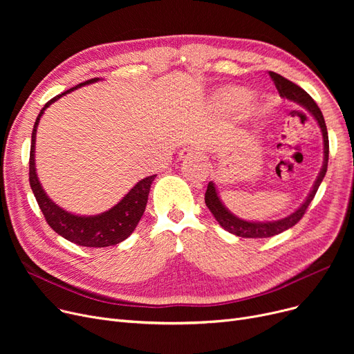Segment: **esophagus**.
Instances as JSON below:
<instances>
[{"mask_svg": "<svg viewBox=\"0 0 354 354\" xmlns=\"http://www.w3.org/2000/svg\"><path fill=\"white\" fill-rule=\"evenodd\" d=\"M201 156L199 147L196 146H183L179 151V158L180 159H196Z\"/></svg>", "mask_w": 354, "mask_h": 354, "instance_id": "1", "label": "esophagus"}]
</instances>
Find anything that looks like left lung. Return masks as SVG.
<instances>
[{"label":"left lung","mask_w":354,"mask_h":354,"mask_svg":"<svg viewBox=\"0 0 354 354\" xmlns=\"http://www.w3.org/2000/svg\"><path fill=\"white\" fill-rule=\"evenodd\" d=\"M270 77L272 79L278 93H280V96L291 100L294 103H299L300 106H303L304 109H307L310 113L314 116V119L317 120L320 129H322V133H323V143H324V162L322 166V171L315 179L314 185H313V189L308 194L307 199L303 202V205L297 209L295 212H292L291 215L283 218V219H278V221H271V222H250V221H244L238 216H235L234 214H231L225 207L224 203L221 202L218 192L215 189V185L214 182L208 183V188L205 192V203L207 207L209 208V211L212 212V215L215 216V219L218 221V224L227 230L228 232L236 235V236H243V238H268V236H274L277 234H281L283 231L294 227L297 222H299L303 215L306 214L308 205L311 203L313 198L315 196V192H317L320 183L327 172V163H328V135H327V127H326V122L323 118V113L320 107L317 106L311 96L308 95L307 91H304L300 86L294 84L292 82L287 80L286 77L280 76V74H277L274 71H270Z\"/></svg>","instance_id":"left-lung-1"}]
</instances>
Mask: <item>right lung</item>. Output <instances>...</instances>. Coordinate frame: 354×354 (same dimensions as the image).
<instances>
[{
    "mask_svg": "<svg viewBox=\"0 0 354 354\" xmlns=\"http://www.w3.org/2000/svg\"><path fill=\"white\" fill-rule=\"evenodd\" d=\"M97 80L99 79L96 77V79L87 80L84 83H80L76 87H71L67 91L62 93V95L55 96L50 102H47L41 109L39 116L35 119V123L32 127V135H31V147H30V187L37 199V203H39V207L47 221V224L59 235L70 241V243L82 245V247H90V248L91 247L103 248V247L116 245L135 231L136 225L139 224V221L145 212L147 195H149V191H151V185L156 178V175H152L139 180L135 187L123 196V199L118 203V205H115L113 208H110L103 214L93 215V216H79V215L70 214L63 208H60L59 205H55V203L46 195L39 178H37L35 159H34L35 133H37V126H39L40 118L43 116L44 110L57 99L63 97L64 95H67V93L73 90L90 83H95Z\"/></svg>",
    "mask_w": 354,
    "mask_h": 354,
    "instance_id": "right-lung-1",
    "label": "right lung"
}]
</instances>
